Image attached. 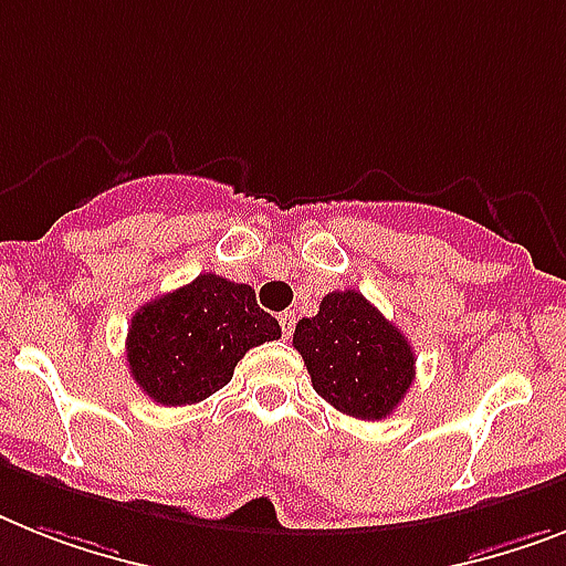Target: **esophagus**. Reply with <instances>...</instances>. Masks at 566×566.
Here are the masks:
<instances>
[{"instance_id": "34e87169", "label": "esophagus", "mask_w": 566, "mask_h": 566, "mask_svg": "<svg viewBox=\"0 0 566 566\" xmlns=\"http://www.w3.org/2000/svg\"><path fill=\"white\" fill-rule=\"evenodd\" d=\"M277 321H280V329H283V335H286V338H289V335L294 333V312H283V315H280Z\"/></svg>"}]
</instances>
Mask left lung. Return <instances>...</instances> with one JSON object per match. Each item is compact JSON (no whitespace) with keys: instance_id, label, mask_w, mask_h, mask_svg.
<instances>
[{"instance_id":"left-lung-1","label":"left lung","mask_w":566,"mask_h":566,"mask_svg":"<svg viewBox=\"0 0 566 566\" xmlns=\"http://www.w3.org/2000/svg\"><path fill=\"white\" fill-rule=\"evenodd\" d=\"M292 344L315 394L347 417H390L417 376L408 338L356 289L326 294L315 317L297 321Z\"/></svg>"}]
</instances>
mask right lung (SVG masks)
I'll use <instances>...</instances> for the list:
<instances>
[{
	"label": "right lung",
	"instance_id": "1",
	"mask_svg": "<svg viewBox=\"0 0 566 566\" xmlns=\"http://www.w3.org/2000/svg\"><path fill=\"white\" fill-rule=\"evenodd\" d=\"M274 338L280 324L256 306L254 289L208 272L135 312L126 361L149 399L181 408L222 390L237 361Z\"/></svg>",
	"mask_w": 566,
	"mask_h": 566
}]
</instances>
